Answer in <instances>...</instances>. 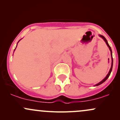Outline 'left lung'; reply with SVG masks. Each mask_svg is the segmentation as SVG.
I'll return each mask as SVG.
<instances>
[{"label":"left lung","instance_id":"1","mask_svg":"<svg viewBox=\"0 0 120 120\" xmlns=\"http://www.w3.org/2000/svg\"><path fill=\"white\" fill-rule=\"evenodd\" d=\"M99 36L100 37H101V38H102V39H103V40H104V41H105V42L106 45H107V46L108 47L110 51H111V59H112V63H111V69H110V70H109V71L108 73L107 74V75H106L105 77L104 78V79H103L102 81H100V82H99L98 83H97V84H96V85H94V86H99V85H101V84H102V83H103V82H105V81L106 80H107V79H108V77H109V75H110V74H111V71H112V67H113V61L112 51V49H111V47H110V46H109V44H108V42H107V39H105V37H104V36H103V35H99Z\"/></svg>","mask_w":120,"mask_h":120}]
</instances>
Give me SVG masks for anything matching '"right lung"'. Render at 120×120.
I'll return each instance as SVG.
<instances>
[{
  "instance_id": "1",
  "label": "right lung",
  "mask_w": 120,
  "mask_h": 120,
  "mask_svg": "<svg viewBox=\"0 0 120 120\" xmlns=\"http://www.w3.org/2000/svg\"><path fill=\"white\" fill-rule=\"evenodd\" d=\"M20 40H21V39H20ZM19 42H17V43H19ZM17 46H16V47H17ZM15 50H14V51H15Z\"/></svg>"
}]
</instances>
